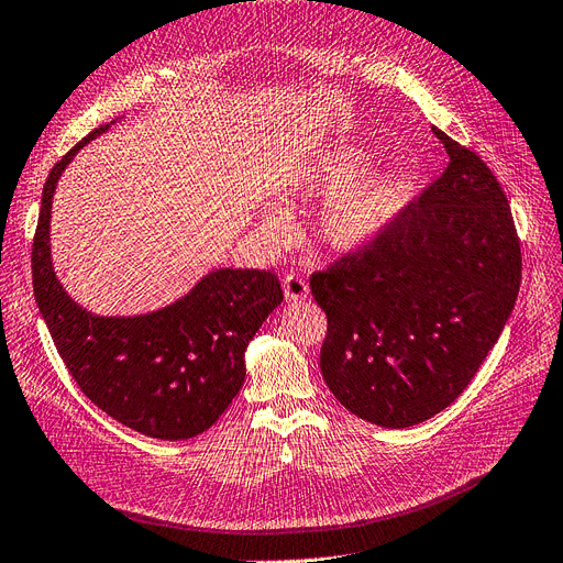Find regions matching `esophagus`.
<instances>
[{
	"label": "esophagus",
	"mask_w": 563,
	"mask_h": 563,
	"mask_svg": "<svg viewBox=\"0 0 563 563\" xmlns=\"http://www.w3.org/2000/svg\"><path fill=\"white\" fill-rule=\"evenodd\" d=\"M284 294H286V300H291V302L302 300L305 296H308V282L291 272V275L284 277Z\"/></svg>",
	"instance_id": "obj_1"
}]
</instances>
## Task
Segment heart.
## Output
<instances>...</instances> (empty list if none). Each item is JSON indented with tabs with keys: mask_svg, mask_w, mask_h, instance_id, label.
Wrapping results in <instances>:
<instances>
[{
	"mask_svg": "<svg viewBox=\"0 0 563 563\" xmlns=\"http://www.w3.org/2000/svg\"><path fill=\"white\" fill-rule=\"evenodd\" d=\"M362 168L364 157L360 152H333V155L323 157L302 183V192L308 195L344 187L343 191L331 195V199L323 203L319 218L321 234L333 246L350 249L371 240L399 207L401 190L399 183L391 176L380 174L347 185L352 178L362 174ZM263 230L272 236H284L288 230L286 213L277 207H267L263 211Z\"/></svg>",
	"mask_w": 563,
	"mask_h": 563,
	"instance_id": "b5f03b06",
	"label": "heart"
}]
</instances>
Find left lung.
<instances>
[{
    "instance_id": "obj_1",
    "label": "left lung",
    "mask_w": 563,
    "mask_h": 563,
    "mask_svg": "<svg viewBox=\"0 0 563 563\" xmlns=\"http://www.w3.org/2000/svg\"><path fill=\"white\" fill-rule=\"evenodd\" d=\"M449 166L310 288L327 312L319 364L347 411L411 428L451 406L498 343L521 284V244L498 178L441 129Z\"/></svg>"
}]
</instances>
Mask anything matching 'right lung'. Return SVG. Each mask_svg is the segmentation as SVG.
I'll use <instances>...</instances> for the list:
<instances>
[{
  "instance_id": "right-lung-1",
  "label": "right lung",
  "mask_w": 563,
  "mask_h": 563,
  "mask_svg": "<svg viewBox=\"0 0 563 563\" xmlns=\"http://www.w3.org/2000/svg\"><path fill=\"white\" fill-rule=\"evenodd\" d=\"M106 129H93L48 172L32 240L35 300L65 368L100 411L145 437L190 439L242 389L244 350L284 291L269 269H216L145 317H93L67 298L51 267V197L75 152Z\"/></svg>"
}]
</instances>
